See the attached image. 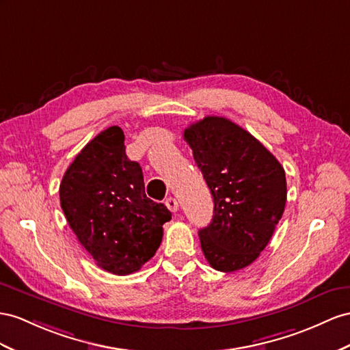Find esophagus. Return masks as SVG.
<instances>
[{"label": "esophagus", "instance_id": "1", "mask_svg": "<svg viewBox=\"0 0 350 350\" xmlns=\"http://www.w3.org/2000/svg\"><path fill=\"white\" fill-rule=\"evenodd\" d=\"M165 205H167V208L173 213H176L178 210V202L176 198H173V196H170V198L165 200Z\"/></svg>", "mask_w": 350, "mask_h": 350}]
</instances>
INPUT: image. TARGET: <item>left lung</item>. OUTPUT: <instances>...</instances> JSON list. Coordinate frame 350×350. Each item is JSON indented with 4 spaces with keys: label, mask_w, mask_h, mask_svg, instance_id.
<instances>
[{
    "label": "left lung",
    "mask_w": 350,
    "mask_h": 350,
    "mask_svg": "<svg viewBox=\"0 0 350 350\" xmlns=\"http://www.w3.org/2000/svg\"><path fill=\"white\" fill-rule=\"evenodd\" d=\"M214 201L200 230L211 267L235 272L252 265L271 241L286 201L285 172L271 152L223 116H205L183 133Z\"/></svg>",
    "instance_id": "8db88e82"
}]
</instances>
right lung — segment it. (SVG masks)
Masks as SVG:
<instances>
[{"label": "right lung", "instance_id": "right-lung-1", "mask_svg": "<svg viewBox=\"0 0 350 350\" xmlns=\"http://www.w3.org/2000/svg\"><path fill=\"white\" fill-rule=\"evenodd\" d=\"M60 205L79 244L98 267L129 275L150 260L172 220L164 204L145 193L142 167L125 155L124 131L98 133L68 167Z\"/></svg>", "mask_w": 350, "mask_h": 350}]
</instances>
